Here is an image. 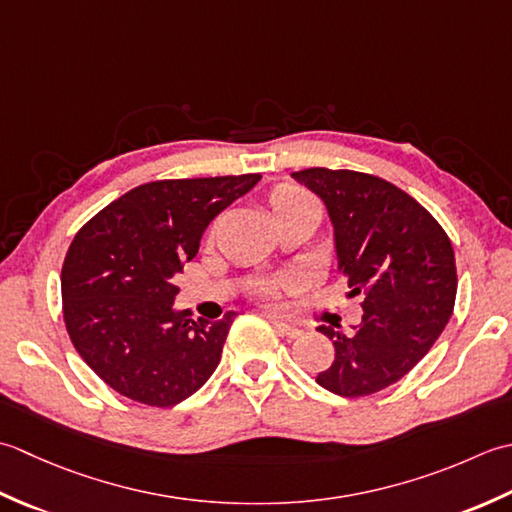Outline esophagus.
Instances as JSON below:
<instances>
[{"mask_svg": "<svg viewBox=\"0 0 512 512\" xmlns=\"http://www.w3.org/2000/svg\"><path fill=\"white\" fill-rule=\"evenodd\" d=\"M269 322H271V325H274V329L280 333V336H287V338H298V336H302V329H300V327L289 325V322L280 320V318H276V316H269Z\"/></svg>", "mask_w": 512, "mask_h": 512, "instance_id": "1", "label": "esophagus"}]
</instances>
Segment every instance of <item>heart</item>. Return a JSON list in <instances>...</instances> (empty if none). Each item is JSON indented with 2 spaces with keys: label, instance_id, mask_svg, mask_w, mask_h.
I'll use <instances>...</instances> for the list:
<instances>
[{
  "label": "heart",
  "instance_id": "heart-1",
  "mask_svg": "<svg viewBox=\"0 0 512 512\" xmlns=\"http://www.w3.org/2000/svg\"><path fill=\"white\" fill-rule=\"evenodd\" d=\"M307 205H316V203L294 185H280L278 190L271 194V210H274L276 216L291 210H300V207H307ZM283 285H285L283 280H265V283L258 285V294L267 300H274L278 289Z\"/></svg>",
  "mask_w": 512,
  "mask_h": 512
}]
</instances>
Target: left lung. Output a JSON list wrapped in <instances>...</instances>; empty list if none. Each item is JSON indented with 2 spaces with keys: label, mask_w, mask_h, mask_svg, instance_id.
Masks as SVG:
<instances>
[{
  "label": "left lung",
  "mask_w": 512,
  "mask_h": 512,
  "mask_svg": "<svg viewBox=\"0 0 512 512\" xmlns=\"http://www.w3.org/2000/svg\"><path fill=\"white\" fill-rule=\"evenodd\" d=\"M327 207L338 271L364 296L362 322L320 325L336 358L316 382L342 398L378 393L404 378L440 338L457 294L453 245L440 223L378 176L309 168L291 174Z\"/></svg>",
  "instance_id": "1"
}]
</instances>
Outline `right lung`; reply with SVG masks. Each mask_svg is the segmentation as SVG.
Returning a JSON list of instances; mask_svg holds the SVG:
<instances>
[{"label": "right lung", "mask_w": 512, "mask_h": 512, "mask_svg": "<svg viewBox=\"0 0 512 512\" xmlns=\"http://www.w3.org/2000/svg\"><path fill=\"white\" fill-rule=\"evenodd\" d=\"M260 174L154 181L134 187L83 225L61 267L68 336L117 393L148 406L190 398L221 362L234 311L194 322L176 309L172 280L203 232Z\"/></svg>", "instance_id": "add662e5"}]
</instances>
